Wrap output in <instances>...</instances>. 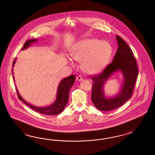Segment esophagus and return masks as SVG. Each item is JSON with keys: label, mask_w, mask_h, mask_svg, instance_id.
Listing matches in <instances>:
<instances>
[{"label": "esophagus", "mask_w": 155, "mask_h": 155, "mask_svg": "<svg viewBox=\"0 0 155 155\" xmlns=\"http://www.w3.org/2000/svg\"><path fill=\"white\" fill-rule=\"evenodd\" d=\"M76 80H77V81H80L82 80V77L81 75H78L77 77Z\"/></svg>", "instance_id": "1"}]
</instances>
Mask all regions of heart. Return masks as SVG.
Masks as SVG:
<instances>
[{"label":"heart","instance_id":"1","mask_svg":"<svg viewBox=\"0 0 155 155\" xmlns=\"http://www.w3.org/2000/svg\"><path fill=\"white\" fill-rule=\"evenodd\" d=\"M112 52V47L108 42L88 38L81 40L75 45L71 52V56L75 61H82L83 70L88 74H93L99 73L105 68Z\"/></svg>","mask_w":155,"mask_h":155}]
</instances>
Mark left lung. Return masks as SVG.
I'll return each mask as SVG.
<instances>
[{"label": "left lung", "mask_w": 155, "mask_h": 155, "mask_svg": "<svg viewBox=\"0 0 155 155\" xmlns=\"http://www.w3.org/2000/svg\"><path fill=\"white\" fill-rule=\"evenodd\" d=\"M118 49L113 62L98 75L91 77V100L95 106L101 111H110L118 108L131 97L138 75L136 59L131 49L122 38L116 36ZM120 71L124 75V83L121 90L115 97L106 98L103 86L115 71Z\"/></svg>", "instance_id": "obj_1"}]
</instances>
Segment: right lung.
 <instances>
[{
  "label": "right lung",
  "instance_id": "obj_1",
  "mask_svg": "<svg viewBox=\"0 0 155 155\" xmlns=\"http://www.w3.org/2000/svg\"><path fill=\"white\" fill-rule=\"evenodd\" d=\"M38 41L37 39H32V40H28L26 42H25L23 48L21 50H24L31 45L32 43L34 42H36ZM16 58H15L12 64V68L14 66L15 62H16ZM12 74H14L13 69L12 71ZM75 75H71L63 79L60 82L58 89H57V95L56 99L54 101V102L51 104V106L44 107H38L32 105L27 102H26L23 98L21 97V95L19 94V91L18 89H16L17 94L18 98L20 101H21L24 103L26 104L30 108L33 109V110L36 111L38 113H41L45 115H56L61 113L65 107L68 100H69V91L72 87V86L74 83L75 81ZM14 81V76H13Z\"/></svg>",
  "mask_w": 155,
  "mask_h": 155
}]
</instances>
